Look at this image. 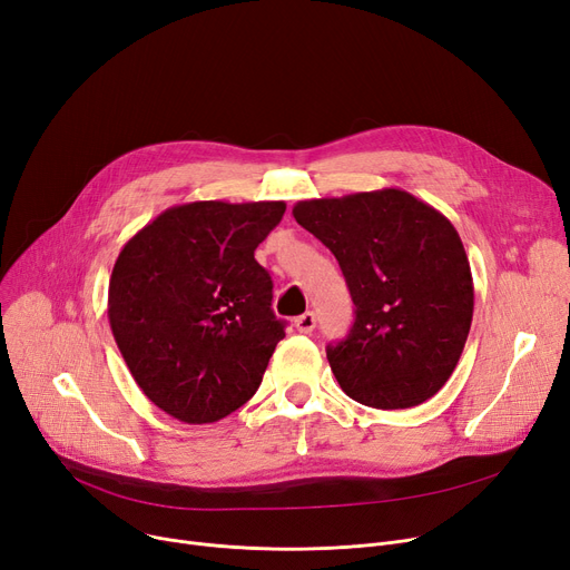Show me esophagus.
<instances>
[{"label":"esophagus","mask_w":570,"mask_h":570,"mask_svg":"<svg viewBox=\"0 0 570 570\" xmlns=\"http://www.w3.org/2000/svg\"><path fill=\"white\" fill-rule=\"evenodd\" d=\"M314 326H316L314 312H305V314H301L298 318H295V328H298L301 333H312Z\"/></svg>","instance_id":"obj_1"}]
</instances>
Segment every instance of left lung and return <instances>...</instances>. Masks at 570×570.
Returning <instances> with one entry per match:
<instances>
[{
	"instance_id": "8db88e82",
	"label": "left lung",
	"mask_w": 570,
	"mask_h": 570,
	"mask_svg": "<svg viewBox=\"0 0 570 570\" xmlns=\"http://www.w3.org/2000/svg\"><path fill=\"white\" fill-rule=\"evenodd\" d=\"M298 224L340 263L356 305L354 326L326 356L361 405L405 410L454 373L473 321V275L459 233L401 188L303 200Z\"/></svg>"
}]
</instances>
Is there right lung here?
I'll return each mask as SVG.
<instances>
[{
	"label": "right lung",
	"mask_w": 570,
	"mask_h": 570,
	"mask_svg": "<svg viewBox=\"0 0 570 570\" xmlns=\"http://www.w3.org/2000/svg\"><path fill=\"white\" fill-rule=\"evenodd\" d=\"M284 203L169 207L122 246L109 324L144 395L186 424H212L252 399L284 321L256 246Z\"/></svg>",
	"instance_id": "1"
}]
</instances>
